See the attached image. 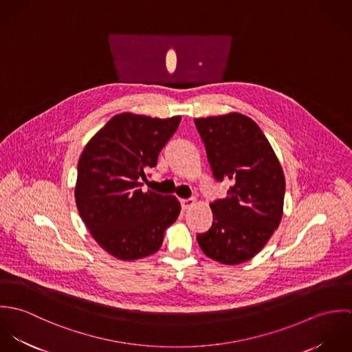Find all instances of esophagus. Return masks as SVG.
Returning <instances> with one entry per match:
<instances>
[{
	"label": "esophagus",
	"instance_id": "1",
	"mask_svg": "<svg viewBox=\"0 0 352 352\" xmlns=\"http://www.w3.org/2000/svg\"><path fill=\"white\" fill-rule=\"evenodd\" d=\"M195 199L194 198H190V199H183L182 201V206H183V208L184 210H187V208H190V207H192L194 204H195Z\"/></svg>",
	"mask_w": 352,
	"mask_h": 352
}]
</instances>
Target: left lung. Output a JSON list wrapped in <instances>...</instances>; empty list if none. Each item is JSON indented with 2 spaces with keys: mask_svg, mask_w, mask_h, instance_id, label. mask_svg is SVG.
Here are the masks:
<instances>
[{
  "mask_svg": "<svg viewBox=\"0 0 352 352\" xmlns=\"http://www.w3.org/2000/svg\"><path fill=\"white\" fill-rule=\"evenodd\" d=\"M218 182L228 197L210 203L212 225L197 236L201 251L222 264L248 261L264 248L283 215L285 175L260 127L240 112L195 119Z\"/></svg>",
  "mask_w": 352,
  "mask_h": 352,
  "instance_id": "left-lung-1",
  "label": "left lung"
}]
</instances>
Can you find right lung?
Listing matches in <instances>:
<instances>
[{
    "label": "right lung",
    "mask_w": 352,
    "mask_h": 352,
    "mask_svg": "<svg viewBox=\"0 0 352 352\" xmlns=\"http://www.w3.org/2000/svg\"><path fill=\"white\" fill-rule=\"evenodd\" d=\"M180 120L179 115L118 113L80 155L74 187L80 217L101 248L119 260L134 261L158 251L165 229L180 214L176 197L140 188L144 170L157 165Z\"/></svg>",
    "instance_id": "obj_1"
}]
</instances>
